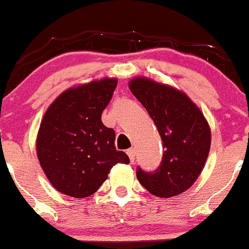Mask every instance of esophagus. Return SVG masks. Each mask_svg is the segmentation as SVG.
<instances>
[{
    "label": "esophagus",
    "instance_id": "34e87169",
    "mask_svg": "<svg viewBox=\"0 0 249 249\" xmlns=\"http://www.w3.org/2000/svg\"><path fill=\"white\" fill-rule=\"evenodd\" d=\"M127 154H128L129 160H131V163H133V161H134V158H136V152H134L133 148H132V149H128V150H127Z\"/></svg>",
    "mask_w": 249,
    "mask_h": 249
}]
</instances>
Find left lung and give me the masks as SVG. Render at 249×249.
<instances>
[{
	"label": "left lung",
	"mask_w": 249,
	"mask_h": 249,
	"mask_svg": "<svg viewBox=\"0 0 249 249\" xmlns=\"http://www.w3.org/2000/svg\"><path fill=\"white\" fill-rule=\"evenodd\" d=\"M129 90L144 106L163 141V159L154 173L138 168L137 179L153 195L173 197L193 186L211 147V129L201 109L184 91L145 76L129 80Z\"/></svg>",
	"instance_id": "obj_1"
}]
</instances>
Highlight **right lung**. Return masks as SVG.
Instances as JSON below:
<instances>
[{"mask_svg": "<svg viewBox=\"0 0 249 249\" xmlns=\"http://www.w3.org/2000/svg\"><path fill=\"white\" fill-rule=\"evenodd\" d=\"M116 86V77L72 86L45 111L36 134V157L59 193L88 197L99 190L113 165L129 163L126 153L116 149L115 131L101 121Z\"/></svg>", "mask_w": 249, "mask_h": 249, "instance_id": "add662e5", "label": "right lung"}]
</instances>
